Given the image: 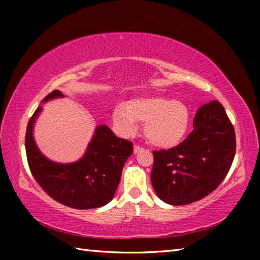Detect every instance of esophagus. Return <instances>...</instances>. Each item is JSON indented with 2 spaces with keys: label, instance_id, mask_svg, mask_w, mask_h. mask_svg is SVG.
Wrapping results in <instances>:
<instances>
[{
  "label": "esophagus",
  "instance_id": "1",
  "mask_svg": "<svg viewBox=\"0 0 260 260\" xmlns=\"http://www.w3.org/2000/svg\"><path fill=\"white\" fill-rule=\"evenodd\" d=\"M142 150H144L142 147H140V146H138V144H135V146H134V153H139L140 151H142Z\"/></svg>",
  "mask_w": 260,
  "mask_h": 260
}]
</instances>
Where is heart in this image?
Listing matches in <instances>:
<instances>
[{
	"label": "heart",
	"mask_w": 260,
	"mask_h": 260,
	"mask_svg": "<svg viewBox=\"0 0 260 260\" xmlns=\"http://www.w3.org/2000/svg\"><path fill=\"white\" fill-rule=\"evenodd\" d=\"M140 121L144 122V134L152 144L161 148L174 147L186 135L190 114L187 105L162 96H144L119 103L112 110V122L122 136L136 134Z\"/></svg>",
	"instance_id": "1"
}]
</instances>
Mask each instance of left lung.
Returning a JSON list of instances; mask_svg holds the SVG:
<instances>
[{
	"instance_id": "1",
	"label": "left lung",
	"mask_w": 260,
	"mask_h": 260,
	"mask_svg": "<svg viewBox=\"0 0 260 260\" xmlns=\"http://www.w3.org/2000/svg\"><path fill=\"white\" fill-rule=\"evenodd\" d=\"M235 132L221 104L211 101L199 109L188 138L169 150L153 151L151 183L171 205L200 201L217 188L235 156Z\"/></svg>"
}]
</instances>
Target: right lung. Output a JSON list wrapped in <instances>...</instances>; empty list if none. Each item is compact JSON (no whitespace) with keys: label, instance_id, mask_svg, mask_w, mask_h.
<instances>
[{"label":"right lung","instance_id":"1","mask_svg":"<svg viewBox=\"0 0 260 260\" xmlns=\"http://www.w3.org/2000/svg\"><path fill=\"white\" fill-rule=\"evenodd\" d=\"M64 98L59 90L47 95L42 103ZM42 105L35 110L26 129L25 147L30 172L51 199L73 209H96L113 199L125 162L133 153V143L117 138L107 125L96 127L85 155L68 164L56 162L39 150L33 129Z\"/></svg>","mask_w":260,"mask_h":260}]
</instances>
